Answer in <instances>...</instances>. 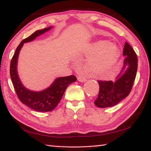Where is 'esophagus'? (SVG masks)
I'll use <instances>...</instances> for the list:
<instances>
[{"label":"esophagus","mask_w":151,"mask_h":151,"mask_svg":"<svg viewBox=\"0 0 151 151\" xmlns=\"http://www.w3.org/2000/svg\"><path fill=\"white\" fill-rule=\"evenodd\" d=\"M78 81L79 82H84L86 81V78L84 75H80L79 76H78Z\"/></svg>","instance_id":"1"}]
</instances>
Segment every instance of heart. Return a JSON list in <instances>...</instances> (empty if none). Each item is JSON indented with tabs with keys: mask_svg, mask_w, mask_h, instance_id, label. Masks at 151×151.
Here are the masks:
<instances>
[{
	"mask_svg": "<svg viewBox=\"0 0 151 151\" xmlns=\"http://www.w3.org/2000/svg\"><path fill=\"white\" fill-rule=\"evenodd\" d=\"M89 57L87 67L91 75L102 76L116 63L119 58V50L108 41H99L92 43L86 50Z\"/></svg>",
	"mask_w": 151,
	"mask_h": 151,
	"instance_id": "b5f03b06",
	"label": "heart"
}]
</instances>
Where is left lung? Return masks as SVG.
<instances>
[{
    "label": "left lung",
    "mask_w": 151,
    "mask_h": 151,
    "mask_svg": "<svg viewBox=\"0 0 151 151\" xmlns=\"http://www.w3.org/2000/svg\"><path fill=\"white\" fill-rule=\"evenodd\" d=\"M124 65L116 81H98L99 93L95 104L99 108H108L117 104L129 95L135 81L137 69V57L129 43L124 44Z\"/></svg>",
    "instance_id": "1"
}]
</instances>
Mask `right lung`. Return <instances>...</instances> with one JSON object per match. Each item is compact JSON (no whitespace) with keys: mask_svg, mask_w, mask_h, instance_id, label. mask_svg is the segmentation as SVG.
I'll return each instance as SVG.
<instances>
[{"mask_svg":"<svg viewBox=\"0 0 151 151\" xmlns=\"http://www.w3.org/2000/svg\"><path fill=\"white\" fill-rule=\"evenodd\" d=\"M52 27L37 30L22 40L16 49L10 63V76L14 89L19 100L27 106L37 111L47 112L53 110L58 104L66 88L70 84L76 81V77L70 75L56 78L50 87L41 91H33L27 89L19 79L17 70V60L22 47L24 43L33 41L40 35L49 30Z\"/></svg>","mask_w":151,"mask_h":151,"instance_id":"obj_1","label":"right lung"}]
</instances>
